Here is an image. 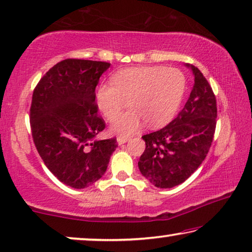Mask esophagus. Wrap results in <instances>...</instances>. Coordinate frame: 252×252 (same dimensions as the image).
I'll return each mask as SVG.
<instances>
[{"label": "esophagus", "instance_id": "esophagus-1", "mask_svg": "<svg viewBox=\"0 0 252 252\" xmlns=\"http://www.w3.org/2000/svg\"><path fill=\"white\" fill-rule=\"evenodd\" d=\"M130 137H128V136H118L117 137V143L119 145H122V144H124V143H126L127 141H128Z\"/></svg>", "mask_w": 252, "mask_h": 252}]
</instances>
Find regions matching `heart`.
I'll return each instance as SVG.
<instances>
[{
	"mask_svg": "<svg viewBox=\"0 0 252 252\" xmlns=\"http://www.w3.org/2000/svg\"><path fill=\"white\" fill-rule=\"evenodd\" d=\"M186 90L179 68L142 66L121 69L96 90V103L103 116L113 119L126 106L131 109L114 119L111 129L121 135L136 131L144 122L151 127L168 123L176 115Z\"/></svg>",
	"mask_w": 252,
	"mask_h": 252,
	"instance_id": "1",
	"label": "heart"
}]
</instances>
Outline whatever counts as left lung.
Here are the masks:
<instances>
[{"label": "left lung", "mask_w": 252, "mask_h": 252, "mask_svg": "<svg viewBox=\"0 0 252 252\" xmlns=\"http://www.w3.org/2000/svg\"><path fill=\"white\" fill-rule=\"evenodd\" d=\"M195 84L183 110L163 128L142 138L146 148L139 158V171L158 188L183 184L198 169L211 149L218 107L208 81L193 65Z\"/></svg>", "instance_id": "1"}]
</instances>
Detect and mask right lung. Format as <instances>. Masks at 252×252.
<instances>
[{"label": "right lung", "instance_id": "1", "mask_svg": "<svg viewBox=\"0 0 252 252\" xmlns=\"http://www.w3.org/2000/svg\"><path fill=\"white\" fill-rule=\"evenodd\" d=\"M107 62L67 59L41 77L30 107L34 146L57 179L72 188L89 187L106 172L116 137L98 139L106 127L98 115L95 87Z\"/></svg>", "mask_w": 252, "mask_h": 252}]
</instances>
